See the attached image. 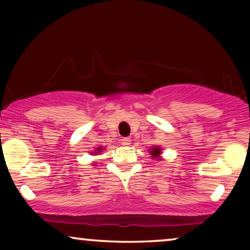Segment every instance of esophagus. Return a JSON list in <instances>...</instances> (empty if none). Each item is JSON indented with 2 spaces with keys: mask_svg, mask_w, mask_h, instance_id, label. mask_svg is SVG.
Here are the masks:
<instances>
[{
  "mask_svg": "<svg viewBox=\"0 0 250 250\" xmlns=\"http://www.w3.org/2000/svg\"><path fill=\"white\" fill-rule=\"evenodd\" d=\"M122 145L123 146H129V145H131V139H129V138H123L122 139Z\"/></svg>",
  "mask_w": 250,
  "mask_h": 250,
  "instance_id": "esophagus-1",
  "label": "esophagus"
}]
</instances>
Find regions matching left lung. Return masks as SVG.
Masks as SVG:
<instances>
[{
    "mask_svg": "<svg viewBox=\"0 0 250 250\" xmlns=\"http://www.w3.org/2000/svg\"><path fill=\"white\" fill-rule=\"evenodd\" d=\"M149 152L152 158L160 160V155H162V148L160 146H152L151 150H149Z\"/></svg>",
    "mask_w": 250,
    "mask_h": 250,
    "instance_id": "1",
    "label": "left lung"
}]
</instances>
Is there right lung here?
Listing matches in <instances>:
<instances>
[{"mask_svg":"<svg viewBox=\"0 0 250 250\" xmlns=\"http://www.w3.org/2000/svg\"><path fill=\"white\" fill-rule=\"evenodd\" d=\"M102 150H104V148H102V146H99V148H97L95 149V151L93 152V155H97V153H100Z\"/></svg>","mask_w":250,"mask_h":250,"instance_id":"add662e5","label":"right lung"}]
</instances>
